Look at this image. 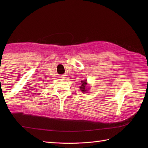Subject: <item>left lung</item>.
<instances>
[{
  "instance_id": "obj_1",
  "label": "left lung",
  "mask_w": 148,
  "mask_h": 148,
  "mask_svg": "<svg viewBox=\"0 0 148 148\" xmlns=\"http://www.w3.org/2000/svg\"><path fill=\"white\" fill-rule=\"evenodd\" d=\"M81 83H82V84H81V86H80V89L82 92H85L87 91L86 88V85L87 84L86 80H84L83 81H81Z\"/></svg>"
}]
</instances>
